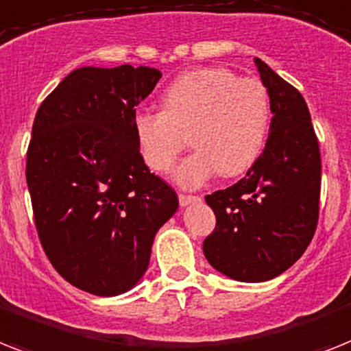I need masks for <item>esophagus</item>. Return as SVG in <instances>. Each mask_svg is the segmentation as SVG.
I'll use <instances>...</instances> for the list:
<instances>
[{
  "instance_id": "34e87169",
  "label": "esophagus",
  "mask_w": 351,
  "mask_h": 351,
  "mask_svg": "<svg viewBox=\"0 0 351 351\" xmlns=\"http://www.w3.org/2000/svg\"><path fill=\"white\" fill-rule=\"evenodd\" d=\"M178 202H180V207H187L191 204H196L200 202V196H193V195H180L178 196Z\"/></svg>"
}]
</instances>
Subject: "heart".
<instances>
[{"instance_id":"obj_1","label":"heart","mask_w":351,"mask_h":351,"mask_svg":"<svg viewBox=\"0 0 351 351\" xmlns=\"http://www.w3.org/2000/svg\"><path fill=\"white\" fill-rule=\"evenodd\" d=\"M272 121L267 88L240 79L227 68H196L171 81L162 93V111L133 117L136 146L147 167L167 173L184 149L195 146L176 167V184L196 189L220 171L240 176L263 153Z\"/></svg>"}]
</instances>
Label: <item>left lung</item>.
<instances>
[{
	"label": "left lung",
	"instance_id": "left-lung-1",
	"mask_svg": "<svg viewBox=\"0 0 351 351\" xmlns=\"http://www.w3.org/2000/svg\"><path fill=\"white\" fill-rule=\"evenodd\" d=\"M272 104L263 153L238 184L205 196L216 215L204 254L213 269L241 283L278 278L314 238L321 155L303 95L254 57Z\"/></svg>",
	"mask_w": 351,
	"mask_h": 351
}]
</instances>
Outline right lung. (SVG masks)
Segmentation results:
<instances>
[{"label": "right lung", "mask_w": 351, "mask_h": 351, "mask_svg": "<svg viewBox=\"0 0 351 351\" xmlns=\"http://www.w3.org/2000/svg\"><path fill=\"white\" fill-rule=\"evenodd\" d=\"M162 77L149 66H82L43 101L27 153L39 240L53 269L93 295L124 294L149 267L176 193L144 164L135 106Z\"/></svg>", "instance_id": "obj_1"}]
</instances>
